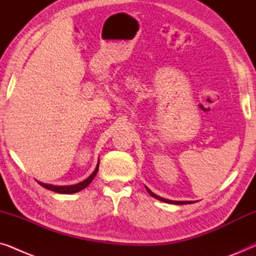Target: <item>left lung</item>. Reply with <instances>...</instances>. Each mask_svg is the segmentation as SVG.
<instances>
[{"label": "left lung", "instance_id": "1", "mask_svg": "<svg viewBox=\"0 0 256 256\" xmlns=\"http://www.w3.org/2000/svg\"><path fill=\"white\" fill-rule=\"evenodd\" d=\"M146 192H148V194L152 196V197H154V198H156V199H158V200H160V202H168V204H174V205H185V204H192V202H180V200H170V199H166V198H162V197H160V196H157V194H154V192L150 190L149 188H146Z\"/></svg>", "mask_w": 256, "mask_h": 256}]
</instances>
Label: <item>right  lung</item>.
Masks as SVG:
<instances>
[{"mask_svg":"<svg viewBox=\"0 0 256 256\" xmlns=\"http://www.w3.org/2000/svg\"><path fill=\"white\" fill-rule=\"evenodd\" d=\"M98 170H99V160H98V164H96V170L93 171L92 174H90V177H87L85 180L80 182L78 184H74V185H52V184H45V183H42V182H38L42 186L48 188V190H51L54 192H57V194H76V192H79L84 190V188L88 186L90 184V182L93 180V178L96 177V174H98Z\"/></svg>","mask_w":256,"mask_h":256,"instance_id":"add662e5","label":"right lung"}]
</instances>
